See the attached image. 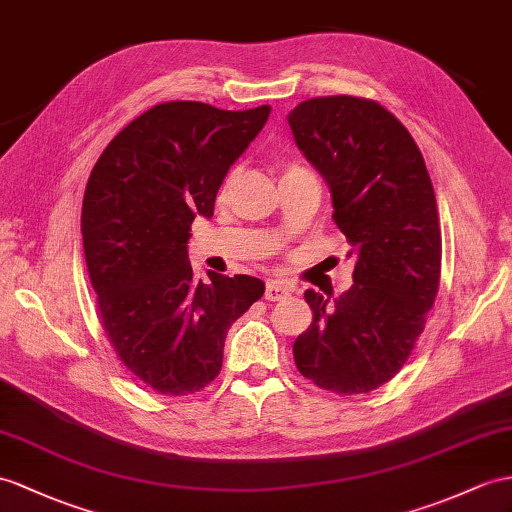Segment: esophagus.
I'll return each mask as SVG.
<instances>
[{"label":"esophagus","instance_id":"34e87169","mask_svg":"<svg viewBox=\"0 0 512 512\" xmlns=\"http://www.w3.org/2000/svg\"><path fill=\"white\" fill-rule=\"evenodd\" d=\"M293 289L289 284H284L280 280H271L267 282V289H265V299H269V302H278V299H284L286 295H291Z\"/></svg>","mask_w":512,"mask_h":512}]
</instances>
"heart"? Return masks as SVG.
<instances>
[{
    "mask_svg": "<svg viewBox=\"0 0 512 512\" xmlns=\"http://www.w3.org/2000/svg\"><path fill=\"white\" fill-rule=\"evenodd\" d=\"M299 169H304V167H297V165H291V167H286V171H284V173H291V171H299Z\"/></svg>",
    "mask_w": 512,
    "mask_h": 512,
    "instance_id": "obj_1",
    "label": "heart"
}]
</instances>
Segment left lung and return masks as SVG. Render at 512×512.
Segmentation results:
<instances>
[{
    "label": "left lung",
    "instance_id": "obj_1",
    "mask_svg": "<svg viewBox=\"0 0 512 512\" xmlns=\"http://www.w3.org/2000/svg\"><path fill=\"white\" fill-rule=\"evenodd\" d=\"M289 126L326 180L332 219L356 260L350 291L304 293L313 323L293 343L295 365L326 391L369 393L404 367L439 291L432 180L410 132L371 99H306Z\"/></svg>",
    "mask_w": 512,
    "mask_h": 512
}]
</instances>
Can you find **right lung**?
<instances>
[{
  "instance_id": "right-lung-1",
  "label": "right lung",
  "mask_w": 512,
  "mask_h": 512,
  "mask_svg": "<svg viewBox=\"0 0 512 512\" xmlns=\"http://www.w3.org/2000/svg\"><path fill=\"white\" fill-rule=\"evenodd\" d=\"M269 112L158 104L108 143L86 182L82 241L102 326L121 363L162 395L213 382L228 328L265 293L252 276L195 280L186 243Z\"/></svg>"
}]
</instances>
